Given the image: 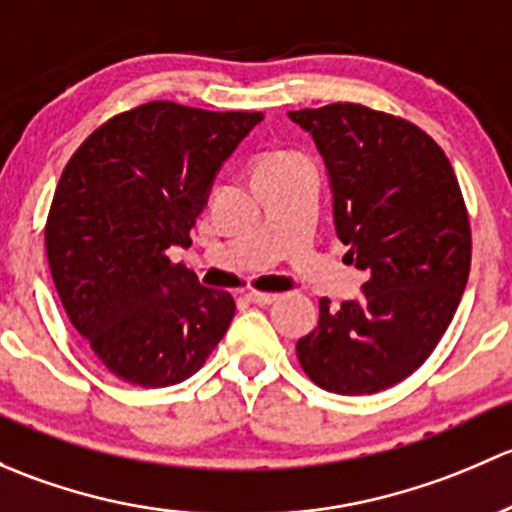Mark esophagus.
Instances as JSON below:
<instances>
[{
	"label": "esophagus",
	"instance_id": "1",
	"mask_svg": "<svg viewBox=\"0 0 512 512\" xmlns=\"http://www.w3.org/2000/svg\"><path fill=\"white\" fill-rule=\"evenodd\" d=\"M246 298H249L251 303H256V305H271V303H276V300H278V293H261V291H251L249 295H246Z\"/></svg>",
	"mask_w": 512,
	"mask_h": 512
}]
</instances>
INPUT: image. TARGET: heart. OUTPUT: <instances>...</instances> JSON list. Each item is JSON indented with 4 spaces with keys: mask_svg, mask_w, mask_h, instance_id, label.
Here are the masks:
<instances>
[{
    "mask_svg": "<svg viewBox=\"0 0 512 512\" xmlns=\"http://www.w3.org/2000/svg\"><path fill=\"white\" fill-rule=\"evenodd\" d=\"M281 157H288V155H283V152H278V155H268V157H263L261 162H271V160H281Z\"/></svg>",
    "mask_w": 512,
    "mask_h": 512,
    "instance_id": "obj_1",
    "label": "heart"
}]
</instances>
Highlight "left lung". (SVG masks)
Here are the masks:
<instances>
[{
  "label": "left lung",
  "instance_id": "obj_1",
  "mask_svg": "<svg viewBox=\"0 0 512 512\" xmlns=\"http://www.w3.org/2000/svg\"><path fill=\"white\" fill-rule=\"evenodd\" d=\"M288 118L313 135L337 239L370 276L357 300H320L318 328L295 345L298 362L328 392H382L424 365L461 303L471 271L461 187L434 138L397 115L330 103Z\"/></svg>",
  "mask_w": 512,
  "mask_h": 512
}]
</instances>
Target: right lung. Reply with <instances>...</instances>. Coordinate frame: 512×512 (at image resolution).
Here are the masks:
<instances>
[{"label": "right lung", "mask_w": 512, "mask_h": 512, "mask_svg": "<svg viewBox=\"0 0 512 512\" xmlns=\"http://www.w3.org/2000/svg\"><path fill=\"white\" fill-rule=\"evenodd\" d=\"M261 120L152 100L100 125L68 160L46 256L71 325L123 382H182L229 330L231 293L204 288L167 249L192 246L219 167Z\"/></svg>", "instance_id": "add662e5"}]
</instances>
